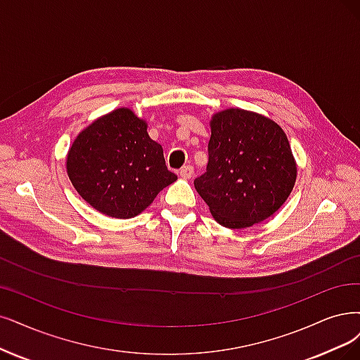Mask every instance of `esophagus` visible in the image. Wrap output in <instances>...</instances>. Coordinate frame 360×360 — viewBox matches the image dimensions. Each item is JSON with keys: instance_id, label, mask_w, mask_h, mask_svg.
I'll use <instances>...</instances> for the list:
<instances>
[{"instance_id": "34e87169", "label": "esophagus", "mask_w": 360, "mask_h": 360, "mask_svg": "<svg viewBox=\"0 0 360 360\" xmlns=\"http://www.w3.org/2000/svg\"><path fill=\"white\" fill-rule=\"evenodd\" d=\"M193 173H194V167H193L191 165H185V166H182V167L179 169V175H181L182 178H185V179L191 178Z\"/></svg>"}]
</instances>
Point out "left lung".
<instances>
[{"instance_id":"8db88e82","label":"left lung","mask_w":360,"mask_h":360,"mask_svg":"<svg viewBox=\"0 0 360 360\" xmlns=\"http://www.w3.org/2000/svg\"><path fill=\"white\" fill-rule=\"evenodd\" d=\"M210 127L206 172L194 187L212 217L236 230L267 219L297 179L285 131L273 120L238 108L214 115Z\"/></svg>"}]
</instances>
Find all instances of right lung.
Listing matches in <instances>:
<instances>
[{"instance_id": "1", "label": "right lung", "mask_w": 360, "mask_h": 360, "mask_svg": "<svg viewBox=\"0 0 360 360\" xmlns=\"http://www.w3.org/2000/svg\"><path fill=\"white\" fill-rule=\"evenodd\" d=\"M68 176L84 200L112 218H133L176 175L162 145L127 108L106 114L79 133L66 158Z\"/></svg>"}]
</instances>
